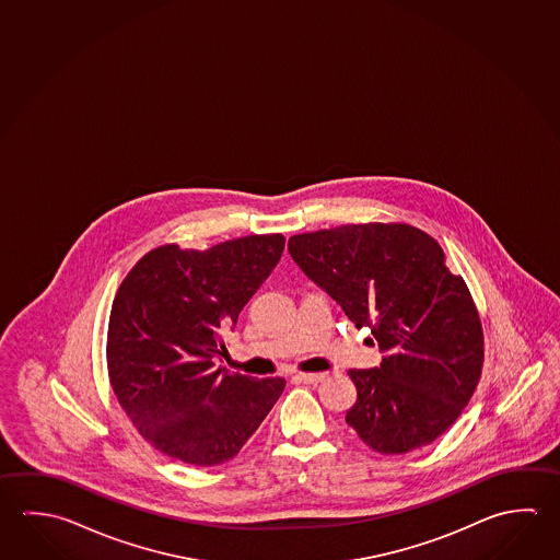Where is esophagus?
Masks as SVG:
<instances>
[{
  "mask_svg": "<svg viewBox=\"0 0 560 560\" xmlns=\"http://www.w3.org/2000/svg\"><path fill=\"white\" fill-rule=\"evenodd\" d=\"M296 382L308 383V385H316L324 380V373H294Z\"/></svg>",
  "mask_w": 560,
  "mask_h": 560,
  "instance_id": "34e87169",
  "label": "esophagus"
}]
</instances>
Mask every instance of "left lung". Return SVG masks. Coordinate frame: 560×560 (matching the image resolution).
<instances>
[{
  "label": "left lung",
  "mask_w": 560,
  "mask_h": 560,
  "mask_svg": "<svg viewBox=\"0 0 560 560\" xmlns=\"http://www.w3.org/2000/svg\"><path fill=\"white\" fill-rule=\"evenodd\" d=\"M289 252L383 353L380 368L348 372L358 399L346 422L382 454L436 441L483 368L480 314L439 242L411 224L370 222L296 234Z\"/></svg>",
  "instance_id": "left-lung-1"
}]
</instances>
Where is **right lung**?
Returning <instances> with one entry per match:
<instances>
[{
    "instance_id": "add662e5",
    "label": "right lung",
    "mask_w": 560,
    "mask_h": 560,
    "mask_svg": "<svg viewBox=\"0 0 560 560\" xmlns=\"http://www.w3.org/2000/svg\"><path fill=\"white\" fill-rule=\"evenodd\" d=\"M283 234L208 249L155 247L131 267L112 304L109 385L133 427L171 458L218 466L234 458L284 389L218 368L237 323L283 254Z\"/></svg>"
}]
</instances>
